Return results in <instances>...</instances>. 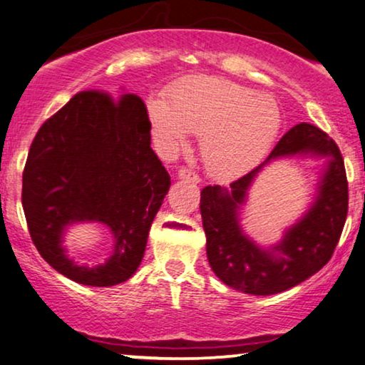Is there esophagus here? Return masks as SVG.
I'll return each instance as SVG.
<instances>
[{
    "label": "esophagus",
    "instance_id": "esophagus-1",
    "mask_svg": "<svg viewBox=\"0 0 365 365\" xmlns=\"http://www.w3.org/2000/svg\"><path fill=\"white\" fill-rule=\"evenodd\" d=\"M178 178L187 180V182H192V183H198V182H200V178H198V175H197L195 172H192V170H188V168H180V170H178Z\"/></svg>",
    "mask_w": 365,
    "mask_h": 365
}]
</instances>
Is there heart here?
Instances as JSON below:
<instances>
[{"label": "heart", "mask_w": 365, "mask_h": 365, "mask_svg": "<svg viewBox=\"0 0 365 365\" xmlns=\"http://www.w3.org/2000/svg\"><path fill=\"white\" fill-rule=\"evenodd\" d=\"M161 151L177 153L188 133L200 135L204 167L217 180L251 172L269 151L281 128V110L271 96L222 77L200 76L173 86L167 104L150 106Z\"/></svg>", "instance_id": "obj_1"}]
</instances>
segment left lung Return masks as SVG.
I'll return each mask as SVG.
<instances>
[{"label":"left lung","mask_w":365,"mask_h":365,"mask_svg":"<svg viewBox=\"0 0 365 365\" xmlns=\"http://www.w3.org/2000/svg\"><path fill=\"white\" fill-rule=\"evenodd\" d=\"M325 155L327 168L319 195L307 214L287 232L279 245L262 250L242 232L238 209L252 180L264 164L284 155ZM349 210V183L336 143L320 128L299 123L278 141L264 163L251 170L230 188L205 187L200 192L207 257L217 278L249 294H276L293 288L320 271L334 255Z\"/></svg>","instance_id":"8db88e82"}]
</instances>
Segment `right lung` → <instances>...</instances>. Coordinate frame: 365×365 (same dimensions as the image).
<instances>
[{"label": "right lung", "instance_id": "obj_1", "mask_svg": "<svg viewBox=\"0 0 365 365\" xmlns=\"http://www.w3.org/2000/svg\"><path fill=\"white\" fill-rule=\"evenodd\" d=\"M151 123L135 94L119 99L82 91L41 124L23 170L21 204L31 241L60 274L87 286H114L135 274L156 212L172 185L151 150ZM104 223L113 256L77 267L61 246L67 225Z\"/></svg>", "mask_w": 365, "mask_h": 365}]
</instances>
